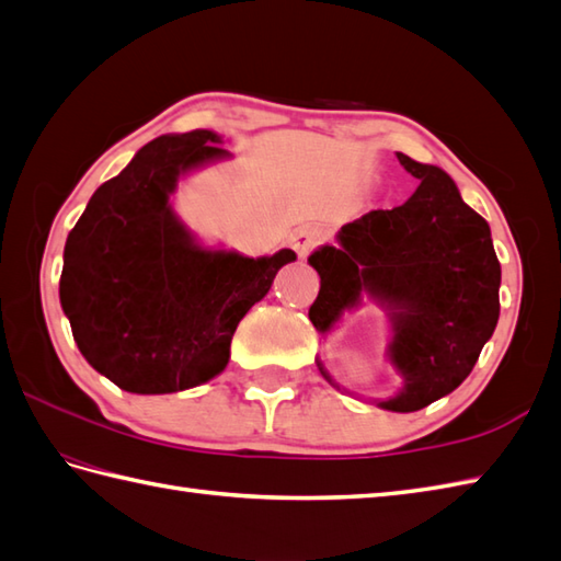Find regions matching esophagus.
I'll list each match as a JSON object with an SVG mask.
<instances>
[{"label":"esophagus","instance_id":"1","mask_svg":"<svg viewBox=\"0 0 561 561\" xmlns=\"http://www.w3.org/2000/svg\"><path fill=\"white\" fill-rule=\"evenodd\" d=\"M318 243H320V231L313 229V226H304V229L296 231L294 238H291V245H294V250H296V253H299L301 257H306L308 253H311V250H313Z\"/></svg>","mask_w":561,"mask_h":561}]
</instances>
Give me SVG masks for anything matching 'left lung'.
I'll list each match as a JSON object with an SVG mask.
<instances>
[{
  "mask_svg": "<svg viewBox=\"0 0 561 561\" xmlns=\"http://www.w3.org/2000/svg\"><path fill=\"white\" fill-rule=\"evenodd\" d=\"M420 187L400 207L344 224L340 245L308 257L320 291L308 318L328 332L362 294L390 308V359L404 383L380 402L416 412L456 390L480 359L499 320V265L490 224L465 205L450 175L398 153ZM320 374L328 380L323 364Z\"/></svg>",
  "mask_w": 561,
  "mask_h": 561,
  "instance_id": "obj_1",
  "label": "left lung"
}]
</instances>
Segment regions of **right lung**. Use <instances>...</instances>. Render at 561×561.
<instances>
[{"mask_svg": "<svg viewBox=\"0 0 561 561\" xmlns=\"http://www.w3.org/2000/svg\"><path fill=\"white\" fill-rule=\"evenodd\" d=\"M219 135H163L103 183L67 236L59 301L79 352L117 388L178 392L221 374L241 318L289 248L243 257L199 248L171 209L178 175L226 157Z\"/></svg>", "mask_w": 561, "mask_h": 561, "instance_id": "right-lung-1", "label": "right lung"}]
</instances>
